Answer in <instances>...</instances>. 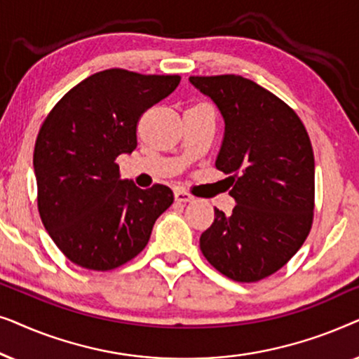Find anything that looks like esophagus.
<instances>
[{
    "label": "esophagus",
    "mask_w": 359,
    "mask_h": 359,
    "mask_svg": "<svg viewBox=\"0 0 359 359\" xmlns=\"http://www.w3.org/2000/svg\"><path fill=\"white\" fill-rule=\"evenodd\" d=\"M175 199L178 201V203H189V201H193V194H189L188 191L184 189H176Z\"/></svg>",
    "instance_id": "1"
}]
</instances>
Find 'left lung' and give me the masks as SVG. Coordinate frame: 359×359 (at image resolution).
I'll return each mask as SVG.
<instances>
[{
  "label": "left lung",
  "mask_w": 359,
  "mask_h": 359,
  "mask_svg": "<svg viewBox=\"0 0 359 359\" xmlns=\"http://www.w3.org/2000/svg\"><path fill=\"white\" fill-rule=\"evenodd\" d=\"M225 121L215 168L230 175L232 214L214 209L199 238L205 259L237 283L281 269L306 242L316 208L311 139L296 111L238 75L189 76Z\"/></svg>",
  "instance_id": "obj_1"
}]
</instances>
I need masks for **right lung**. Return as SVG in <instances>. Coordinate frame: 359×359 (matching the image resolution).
<instances>
[{"label": "right lung", "mask_w": 359, "mask_h": 359, "mask_svg": "<svg viewBox=\"0 0 359 359\" xmlns=\"http://www.w3.org/2000/svg\"><path fill=\"white\" fill-rule=\"evenodd\" d=\"M180 75L111 68L73 86L43 119L34 147L37 209L60 252L78 266L109 271L149 243L173 204L165 184L140 189L116 158L137 147L144 112L171 95Z\"/></svg>", "instance_id": "add662e5"}]
</instances>
